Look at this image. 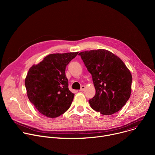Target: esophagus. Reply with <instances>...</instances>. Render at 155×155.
<instances>
[{
  "instance_id": "34e87169",
  "label": "esophagus",
  "mask_w": 155,
  "mask_h": 155,
  "mask_svg": "<svg viewBox=\"0 0 155 155\" xmlns=\"http://www.w3.org/2000/svg\"><path fill=\"white\" fill-rule=\"evenodd\" d=\"M84 90H85V86L83 85V86H81V88H80V91H84Z\"/></svg>"
}]
</instances>
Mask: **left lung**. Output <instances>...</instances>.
Masks as SVG:
<instances>
[{
    "instance_id": "1",
    "label": "left lung",
    "mask_w": 155,
    "mask_h": 155,
    "mask_svg": "<svg viewBox=\"0 0 155 155\" xmlns=\"http://www.w3.org/2000/svg\"><path fill=\"white\" fill-rule=\"evenodd\" d=\"M91 75L96 94L89 103L102 115L118 112L129 100L132 75L123 61L109 51L99 49L78 54Z\"/></svg>"
}]
</instances>
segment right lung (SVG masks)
Wrapping results in <instances>:
<instances>
[{
	"instance_id": "add662e5",
	"label": "right lung",
	"mask_w": 155,
	"mask_h": 155,
	"mask_svg": "<svg viewBox=\"0 0 155 155\" xmlns=\"http://www.w3.org/2000/svg\"><path fill=\"white\" fill-rule=\"evenodd\" d=\"M78 52L51 54L29 69L25 86L30 102L48 118H56L69 108L74 94L68 87L66 66Z\"/></svg>"
}]
</instances>
